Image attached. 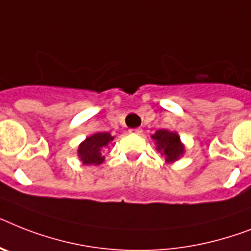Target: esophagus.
<instances>
[{"instance_id":"34e87169","label":"esophagus","mask_w":251,"mask_h":251,"mask_svg":"<svg viewBox=\"0 0 251 251\" xmlns=\"http://www.w3.org/2000/svg\"><path fill=\"white\" fill-rule=\"evenodd\" d=\"M129 133L141 134V133H142V129H141V128H132V129H129Z\"/></svg>"}]
</instances>
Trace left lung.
I'll return each instance as SVG.
<instances>
[{"label":"left lung","instance_id":"obj_1","mask_svg":"<svg viewBox=\"0 0 251 251\" xmlns=\"http://www.w3.org/2000/svg\"><path fill=\"white\" fill-rule=\"evenodd\" d=\"M151 138L155 141L156 150L165 156L167 163H172L181 158L185 152V146L181 142V138L176 132L168 129L156 130Z\"/></svg>","mask_w":251,"mask_h":251}]
</instances>
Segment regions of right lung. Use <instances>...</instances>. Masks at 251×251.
Returning <instances> with one entry per match:
<instances>
[{
	"label": "right lung",
	"mask_w": 251,
	"mask_h": 251,
	"mask_svg": "<svg viewBox=\"0 0 251 251\" xmlns=\"http://www.w3.org/2000/svg\"><path fill=\"white\" fill-rule=\"evenodd\" d=\"M113 140L114 137L109 132H99V133L92 134L79 145L78 156L86 165L101 164L105 160V156L102 155L103 149Z\"/></svg>",
	"instance_id": "1"
}]
</instances>
